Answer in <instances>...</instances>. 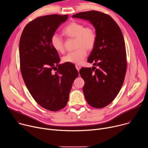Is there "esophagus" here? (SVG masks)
Here are the masks:
<instances>
[{
    "mask_svg": "<svg viewBox=\"0 0 148 148\" xmlns=\"http://www.w3.org/2000/svg\"><path fill=\"white\" fill-rule=\"evenodd\" d=\"M75 67H76L77 70L78 71H79V70H80L81 66V65H79V64H75Z\"/></svg>",
    "mask_w": 148,
    "mask_h": 148,
    "instance_id": "34e87169",
    "label": "esophagus"
}]
</instances>
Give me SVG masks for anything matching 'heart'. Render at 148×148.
Listing matches in <instances>:
<instances>
[{
  "mask_svg": "<svg viewBox=\"0 0 148 148\" xmlns=\"http://www.w3.org/2000/svg\"><path fill=\"white\" fill-rule=\"evenodd\" d=\"M62 33L70 38H75V50L69 53L63 57L65 62L81 64L87 56V50H92L97 41V33L95 29L91 26H84L77 22H72L64 29ZM51 44L53 48L60 53L64 51V43L62 38L57 34L51 37Z\"/></svg>",
  "mask_w": 148,
  "mask_h": 148,
  "instance_id": "heart-1",
  "label": "heart"
}]
</instances>
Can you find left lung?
<instances>
[{
    "label": "left lung",
    "mask_w": 148,
    "mask_h": 148,
    "mask_svg": "<svg viewBox=\"0 0 148 148\" xmlns=\"http://www.w3.org/2000/svg\"><path fill=\"white\" fill-rule=\"evenodd\" d=\"M73 17L89 20L97 33V41L87 61L92 68L82 67L84 97L95 108L107 106L115 98L124 81L127 62L122 32L108 14L95 10L78 13Z\"/></svg>",
    "instance_id": "left-lung-1"
}]
</instances>
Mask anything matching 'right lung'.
<instances>
[{
    "mask_svg": "<svg viewBox=\"0 0 148 148\" xmlns=\"http://www.w3.org/2000/svg\"><path fill=\"white\" fill-rule=\"evenodd\" d=\"M67 18V14L37 17L25 26L19 42L20 67L24 82L36 102L51 111L66 106L72 84L78 75L72 63L59 64L58 54L50 41Z\"/></svg>",
    "mask_w": 148,
    "mask_h": 148,
    "instance_id": "1",
    "label": "right lung"
}]
</instances>
